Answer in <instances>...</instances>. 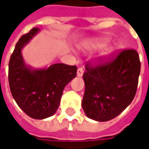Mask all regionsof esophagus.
Returning a JSON list of instances; mask_svg holds the SVG:
<instances>
[{"label":"esophagus","instance_id":"1","mask_svg":"<svg viewBox=\"0 0 149 149\" xmlns=\"http://www.w3.org/2000/svg\"><path fill=\"white\" fill-rule=\"evenodd\" d=\"M83 73H84V68H82V67H79V68H77V77H81L83 76Z\"/></svg>","mask_w":149,"mask_h":149}]
</instances>
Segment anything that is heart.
Instances as JSON below:
<instances>
[{
	"mask_svg": "<svg viewBox=\"0 0 149 149\" xmlns=\"http://www.w3.org/2000/svg\"><path fill=\"white\" fill-rule=\"evenodd\" d=\"M107 42V40H98V41H97V42H95L92 45V48H94V49H97V48H100V47H101V46H103L105 43ZM110 52H111V50L110 49H108L106 52H104V54L105 55H108V54H109Z\"/></svg>",
	"mask_w": 149,
	"mask_h": 149,
	"instance_id": "heart-1",
	"label": "heart"
}]
</instances>
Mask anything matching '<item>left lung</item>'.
Listing matches in <instances>:
<instances>
[{
	"instance_id": "8db88e82",
	"label": "left lung",
	"mask_w": 149,
	"mask_h": 149,
	"mask_svg": "<svg viewBox=\"0 0 149 149\" xmlns=\"http://www.w3.org/2000/svg\"><path fill=\"white\" fill-rule=\"evenodd\" d=\"M140 72L141 62L135 49L122 50L104 64H86L82 100L85 115L103 122L120 114L134 98Z\"/></svg>"
}]
</instances>
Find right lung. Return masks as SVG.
<instances>
[{"label": "right lung", "mask_w": 149, "mask_h": 149, "mask_svg": "<svg viewBox=\"0 0 149 149\" xmlns=\"http://www.w3.org/2000/svg\"><path fill=\"white\" fill-rule=\"evenodd\" d=\"M40 31L33 28L15 46L8 64V83L12 96L29 116L37 120L54 115L65 87L77 76V66L54 64L33 68L25 64L21 50Z\"/></svg>", "instance_id": "right-lung-1"}]
</instances>
